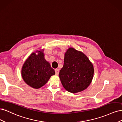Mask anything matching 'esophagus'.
<instances>
[{"instance_id": "esophagus-1", "label": "esophagus", "mask_w": 122, "mask_h": 122, "mask_svg": "<svg viewBox=\"0 0 122 122\" xmlns=\"http://www.w3.org/2000/svg\"><path fill=\"white\" fill-rule=\"evenodd\" d=\"M59 69H55V74L56 75H58V73H59Z\"/></svg>"}]
</instances>
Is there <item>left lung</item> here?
<instances>
[{"label": "left lung", "mask_w": 122, "mask_h": 122, "mask_svg": "<svg viewBox=\"0 0 122 122\" xmlns=\"http://www.w3.org/2000/svg\"><path fill=\"white\" fill-rule=\"evenodd\" d=\"M93 64L83 53L69 48L65 54L64 64L59 76L64 87L72 93L81 92L93 78Z\"/></svg>", "instance_id": "1"}]
</instances>
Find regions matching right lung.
Instances as JSON below:
<instances>
[{"instance_id": "add662e5", "label": "right lung", "mask_w": 122, "mask_h": 122, "mask_svg": "<svg viewBox=\"0 0 122 122\" xmlns=\"http://www.w3.org/2000/svg\"><path fill=\"white\" fill-rule=\"evenodd\" d=\"M43 50L36 51L31 54L24 63L21 75L25 83L34 88L45 85L50 77L55 74L54 70L44 58ZM38 52V54L36 53Z\"/></svg>"}]
</instances>
